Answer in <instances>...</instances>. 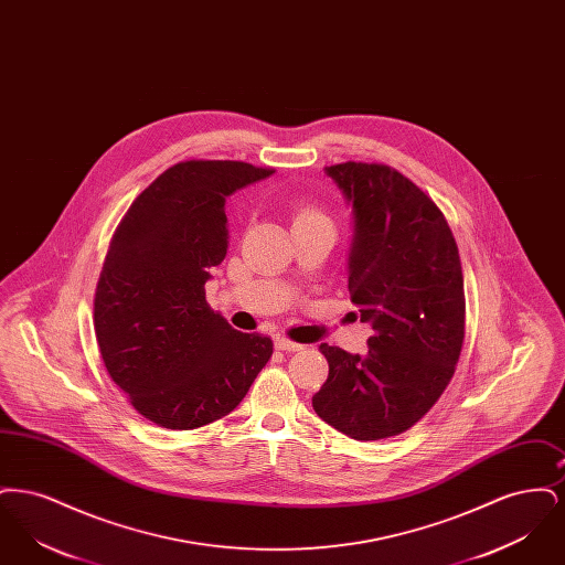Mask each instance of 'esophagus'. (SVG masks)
Here are the masks:
<instances>
[{"instance_id": "obj_1", "label": "esophagus", "mask_w": 565, "mask_h": 565, "mask_svg": "<svg viewBox=\"0 0 565 565\" xmlns=\"http://www.w3.org/2000/svg\"><path fill=\"white\" fill-rule=\"evenodd\" d=\"M275 348L281 351H300L305 345L290 341V339H288V337H284V334H277V337H275Z\"/></svg>"}]
</instances>
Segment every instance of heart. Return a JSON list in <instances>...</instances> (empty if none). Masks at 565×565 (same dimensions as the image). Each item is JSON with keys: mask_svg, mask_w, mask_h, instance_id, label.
Here are the masks:
<instances>
[{"mask_svg": "<svg viewBox=\"0 0 565 565\" xmlns=\"http://www.w3.org/2000/svg\"><path fill=\"white\" fill-rule=\"evenodd\" d=\"M316 220L328 222V217L318 207H311V205H300L295 212V224H298V222H316Z\"/></svg>", "mask_w": 565, "mask_h": 565, "instance_id": "b5f03b06", "label": "heart"}]
</instances>
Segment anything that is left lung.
Here are the masks:
<instances>
[{
  "label": "left lung",
  "instance_id": "1",
  "mask_svg": "<svg viewBox=\"0 0 565 565\" xmlns=\"http://www.w3.org/2000/svg\"><path fill=\"white\" fill-rule=\"evenodd\" d=\"M353 214L351 302L373 337L364 355L320 345L328 379L313 396L323 422L355 440L413 428L449 385L463 343V275L436 203L376 162L323 169Z\"/></svg>",
  "mask_w": 565,
  "mask_h": 565
}]
</instances>
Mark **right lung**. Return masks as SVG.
I'll list each match as a JSON object with an SVG mask.
<instances>
[{
    "label": "right lung",
    "instance_id": "right-lung-1",
    "mask_svg": "<svg viewBox=\"0 0 565 565\" xmlns=\"http://www.w3.org/2000/svg\"><path fill=\"white\" fill-rule=\"evenodd\" d=\"M273 169L184 161L143 190L120 220L95 290V334L111 381L135 411L194 430L242 403L273 353L205 300L228 247L226 196Z\"/></svg>",
    "mask_w": 565,
    "mask_h": 565
}]
</instances>
